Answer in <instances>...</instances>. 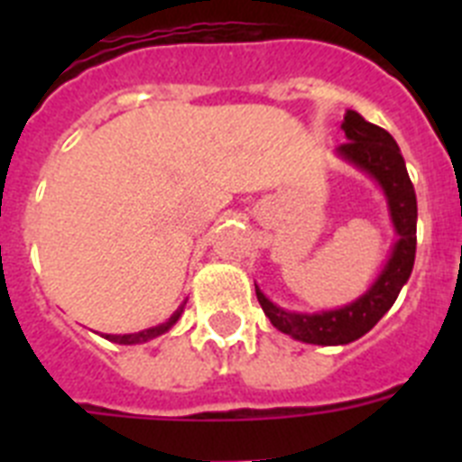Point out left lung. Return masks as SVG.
Here are the masks:
<instances>
[{
  "instance_id": "8db88e82",
  "label": "left lung",
  "mask_w": 462,
  "mask_h": 462,
  "mask_svg": "<svg viewBox=\"0 0 462 462\" xmlns=\"http://www.w3.org/2000/svg\"><path fill=\"white\" fill-rule=\"evenodd\" d=\"M342 132L346 143L337 148V154L377 180L386 196L391 222L398 234L391 259L363 296L345 308L326 310V312L308 314L284 310L268 300L254 284L261 308L277 330L291 336L293 340L321 346L349 345L365 336L395 303L400 289L410 280L416 254V194L398 143L386 129L363 120L356 110H346Z\"/></svg>"
}]
</instances>
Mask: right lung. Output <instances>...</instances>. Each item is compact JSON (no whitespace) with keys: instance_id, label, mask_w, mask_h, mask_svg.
<instances>
[{"instance_id":"obj_1","label":"right lung","mask_w":462,"mask_h":462,"mask_svg":"<svg viewBox=\"0 0 462 462\" xmlns=\"http://www.w3.org/2000/svg\"><path fill=\"white\" fill-rule=\"evenodd\" d=\"M187 303V300H185ZM185 303L180 305V308L175 310L173 314H171L169 319L164 321V324L159 326H152V328H145V330H138V333H125V336H110V333H106V340L110 342H117V345H141V342H148V340H154V337L164 336L166 330H171L175 326V321L180 319L182 310H185Z\"/></svg>"}]
</instances>
